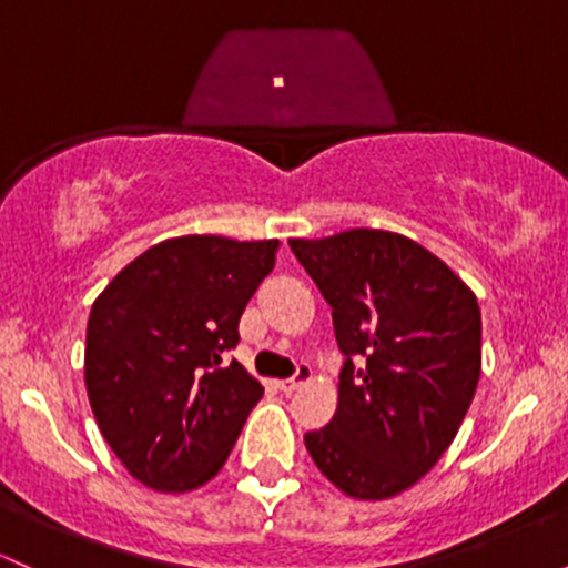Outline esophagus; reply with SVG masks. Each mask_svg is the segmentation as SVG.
<instances>
[{
	"mask_svg": "<svg viewBox=\"0 0 568 568\" xmlns=\"http://www.w3.org/2000/svg\"><path fill=\"white\" fill-rule=\"evenodd\" d=\"M310 379H313V369H310L307 364H298L296 375L291 379H283V383H277V388L283 390V394H294L296 388H302V385L310 383Z\"/></svg>",
	"mask_w": 568,
	"mask_h": 568,
	"instance_id": "34e87169",
	"label": "esophagus"
}]
</instances>
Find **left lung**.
<instances>
[{
	"label": "left lung",
	"instance_id": "8db88e82",
	"mask_svg": "<svg viewBox=\"0 0 568 568\" xmlns=\"http://www.w3.org/2000/svg\"><path fill=\"white\" fill-rule=\"evenodd\" d=\"M288 245L332 307L347 355L336 413L304 434V445L345 496L394 498L434 469L475 398L483 369L475 291L432 251L383 229Z\"/></svg>",
	"mask_w": 568,
	"mask_h": 568
}]
</instances>
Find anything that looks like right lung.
<instances>
[{"instance_id": "1", "label": "right lung", "mask_w": 568, "mask_h": 568, "mask_svg": "<svg viewBox=\"0 0 568 568\" xmlns=\"http://www.w3.org/2000/svg\"><path fill=\"white\" fill-rule=\"evenodd\" d=\"M277 240L172 236L136 255L97 296L85 328V390L126 471L189 494L226 464L264 385L223 364L240 317L272 272Z\"/></svg>"}]
</instances>
